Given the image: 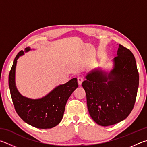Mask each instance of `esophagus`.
I'll list each match as a JSON object with an SVG mask.
<instances>
[{"mask_svg": "<svg viewBox=\"0 0 147 147\" xmlns=\"http://www.w3.org/2000/svg\"><path fill=\"white\" fill-rule=\"evenodd\" d=\"M77 79H78V84H79V85H81V83H83V81L84 80L83 78L81 76H78V78H77Z\"/></svg>", "mask_w": 147, "mask_h": 147, "instance_id": "1", "label": "esophagus"}]
</instances>
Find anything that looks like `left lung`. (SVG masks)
<instances>
[{"instance_id": "1", "label": "left lung", "mask_w": 147, "mask_h": 147, "mask_svg": "<svg viewBox=\"0 0 147 147\" xmlns=\"http://www.w3.org/2000/svg\"><path fill=\"white\" fill-rule=\"evenodd\" d=\"M114 66L108 74L96 69L82 83L91 117L107 127L126 119L134 106L139 86V73L131 51L119 45Z\"/></svg>"}]
</instances>
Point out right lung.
<instances>
[{
    "instance_id": "add662e5",
    "label": "right lung",
    "mask_w": 147,
    "mask_h": 147,
    "mask_svg": "<svg viewBox=\"0 0 147 147\" xmlns=\"http://www.w3.org/2000/svg\"><path fill=\"white\" fill-rule=\"evenodd\" d=\"M26 51L30 50L29 47ZM24 54L21 50L14 59L9 74V87L15 109L19 117L28 124L37 128H51L57 125L63 118L66 102L78 87L76 78L53 90L47 96L38 99H31L21 96L15 83L17 60Z\"/></svg>"
}]
</instances>
